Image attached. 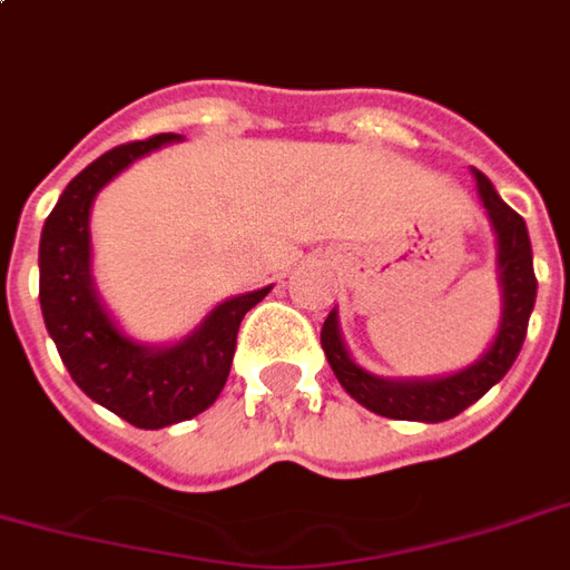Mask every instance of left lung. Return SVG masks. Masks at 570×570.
Returning <instances> with one entry per match:
<instances>
[{"label":"left lung","mask_w":570,"mask_h":570,"mask_svg":"<svg viewBox=\"0 0 570 570\" xmlns=\"http://www.w3.org/2000/svg\"><path fill=\"white\" fill-rule=\"evenodd\" d=\"M471 175L478 180V196L487 208L492 235H495V281H499L501 293L499 328L489 341V347L478 360L468 362L465 368L438 374V377H381L353 360L347 341L341 335L338 307H332L323 323V332H320V344L326 350L328 365L350 399L368 407L371 414L411 420V423L453 420L478 399H483L520 356L534 296H538L532 242H529L525 220L501 199L492 180L478 168H471Z\"/></svg>","instance_id":"8db88e82"}]
</instances>
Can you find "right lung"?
Here are the masks:
<instances>
[{
  "label": "right lung",
  "instance_id": "add662e5",
  "mask_svg": "<svg viewBox=\"0 0 570 570\" xmlns=\"http://www.w3.org/2000/svg\"><path fill=\"white\" fill-rule=\"evenodd\" d=\"M184 135H154L114 147L62 189L38 244V302L71 381L92 402L138 429H166L217 402L229 377L244 314L272 286L223 298L178 341L147 344L114 317L92 274V202L120 171Z\"/></svg>",
  "mask_w": 570,
  "mask_h": 570
}]
</instances>
